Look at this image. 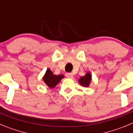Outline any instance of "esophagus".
<instances>
[{
    "mask_svg": "<svg viewBox=\"0 0 133 133\" xmlns=\"http://www.w3.org/2000/svg\"><path fill=\"white\" fill-rule=\"evenodd\" d=\"M66 77H67V78H72L73 77V75L72 73H70V72H66L65 74Z\"/></svg>",
    "mask_w": 133,
    "mask_h": 133,
    "instance_id": "esophagus-1",
    "label": "esophagus"
}]
</instances>
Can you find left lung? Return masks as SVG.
I'll return each instance as SVG.
<instances>
[{"label": "left lung", "instance_id": "left-lung-1", "mask_svg": "<svg viewBox=\"0 0 133 133\" xmlns=\"http://www.w3.org/2000/svg\"><path fill=\"white\" fill-rule=\"evenodd\" d=\"M90 81H91V75L90 72H87L84 77H81V78L78 80V82L82 86L87 87L90 84Z\"/></svg>", "mask_w": 133, "mask_h": 133}]
</instances>
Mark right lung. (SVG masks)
I'll return each mask as SVG.
<instances>
[{
    "instance_id": "right-lung-1",
    "label": "right lung",
    "mask_w": 133,
    "mask_h": 133,
    "mask_svg": "<svg viewBox=\"0 0 133 133\" xmlns=\"http://www.w3.org/2000/svg\"><path fill=\"white\" fill-rule=\"evenodd\" d=\"M63 78H64V76L63 75H53L52 71L49 69H48L46 71L44 77H43V81L49 88L52 89V88L55 87Z\"/></svg>"
}]
</instances>
